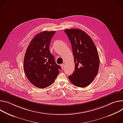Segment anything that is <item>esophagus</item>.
Listing matches in <instances>:
<instances>
[{
	"label": "esophagus",
	"mask_w": 123,
	"mask_h": 123,
	"mask_svg": "<svg viewBox=\"0 0 123 123\" xmlns=\"http://www.w3.org/2000/svg\"><path fill=\"white\" fill-rule=\"evenodd\" d=\"M61 67H62V68L63 69V68H64V63L62 64L61 65Z\"/></svg>",
	"instance_id": "1"
}]
</instances>
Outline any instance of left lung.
<instances>
[{"label": "left lung", "mask_w": 123, "mask_h": 123, "mask_svg": "<svg viewBox=\"0 0 123 123\" xmlns=\"http://www.w3.org/2000/svg\"><path fill=\"white\" fill-rule=\"evenodd\" d=\"M71 44L75 70L68 77L75 86L84 87L89 85L97 75L99 57L93 41L85 32L79 29H65Z\"/></svg>", "instance_id": "obj_1"}]
</instances>
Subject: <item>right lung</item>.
<instances>
[{"mask_svg":"<svg viewBox=\"0 0 123 123\" xmlns=\"http://www.w3.org/2000/svg\"><path fill=\"white\" fill-rule=\"evenodd\" d=\"M55 33L44 31L36 35L25 54L23 65L26 76L32 85L40 88L52 85L62 69L49 50L52 37Z\"/></svg>","mask_w":123,"mask_h":123,"instance_id":"obj_1","label":"right lung"}]
</instances>
